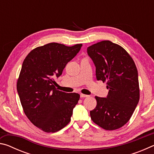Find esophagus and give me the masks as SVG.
I'll return each instance as SVG.
<instances>
[{
  "instance_id": "34e87169",
  "label": "esophagus",
  "mask_w": 154,
  "mask_h": 154,
  "mask_svg": "<svg viewBox=\"0 0 154 154\" xmlns=\"http://www.w3.org/2000/svg\"><path fill=\"white\" fill-rule=\"evenodd\" d=\"M88 95H85V94H80V97L81 98H86V97H88Z\"/></svg>"
}]
</instances>
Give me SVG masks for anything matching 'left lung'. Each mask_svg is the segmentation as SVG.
<instances>
[{"label":"left lung","mask_w":154,"mask_h":154,"mask_svg":"<svg viewBox=\"0 0 154 154\" xmlns=\"http://www.w3.org/2000/svg\"><path fill=\"white\" fill-rule=\"evenodd\" d=\"M88 56L96 66L98 81L106 82V98L95 96L91 119L107 130L118 129L131 118L139 100L138 71L133 60L118 44L103 41L88 47Z\"/></svg>","instance_id":"obj_1"}]
</instances>
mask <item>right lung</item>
<instances>
[{"label": "right lung", "instance_id": "obj_1", "mask_svg": "<svg viewBox=\"0 0 154 154\" xmlns=\"http://www.w3.org/2000/svg\"><path fill=\"white\" fill-rule=\"evenodd\" d=\"M82 46L50 43L34 49L23 62L17 83L18 95L26 116L44 132L58 131L71 121L80 96L58 90L54 79L60 76Z\"/></svg>", "mask_w": 154, "mask_h": 154}]
</instances>
